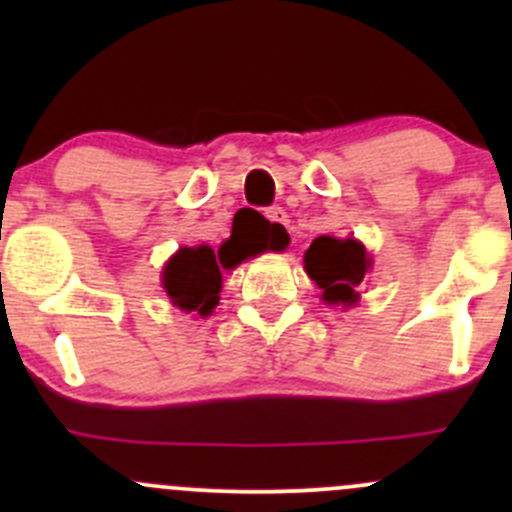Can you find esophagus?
<instances>
[{
    "mask_svg": "<svg viewBox=\"0 0 512 512\" xmlns=\"http://www.w3.org/2000/svg\"><path fill=\"white\" fill-rule=\"evenodd\" d=\"M267 220L277 225H289V215L282 208H267Z\"/></svg>",
    "mask_w": 512,
    "mask_h": 512,
    "instance_id": "esophagus-1",
    "label": "esophagus"
}]
</instances>
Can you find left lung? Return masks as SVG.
Listing matches in <instances>:
<instances>
[{
  "label": "left lung",
  "instance_id": "obj_1",
  "mask_svg": "<svg viewBox=\"0 0 512 512\" xmlns=\"http://www.w3.org/2000/svg\"><path fill=\"white\" fill-rule=\"evenodd\" d=\"M369 267V252L354 237L339 240L332 235H319L304 252V270L309 280L322 289V299L327 304L354 307Z\"/></svg>",
  "mask_w": 512,
  "mask_h": 512
}]
</instances>
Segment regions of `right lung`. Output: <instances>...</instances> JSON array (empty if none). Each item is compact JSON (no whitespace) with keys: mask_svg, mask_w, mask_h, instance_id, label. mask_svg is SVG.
Instances as JSON below:
<instances>
[{"mask_svg":"<svg viewBox=\"0 0 512 512\" xmlns=\"http://www.w3.org/2000/svg\"><path fill=\"white\" fill-rule=\"evenodd\" d=\"M282 245L280 230H267L262 242H247L230 237L215 252L213 247H180L163 267V289L175 307L193 312L198 317H210L220 302L223 270H235L242 260L255 257L265 250Z\"/></svg>","mask_w":512,"mask_h":512,"instance_id":"right-lung-1","label":"right lung"}]
</instances>
